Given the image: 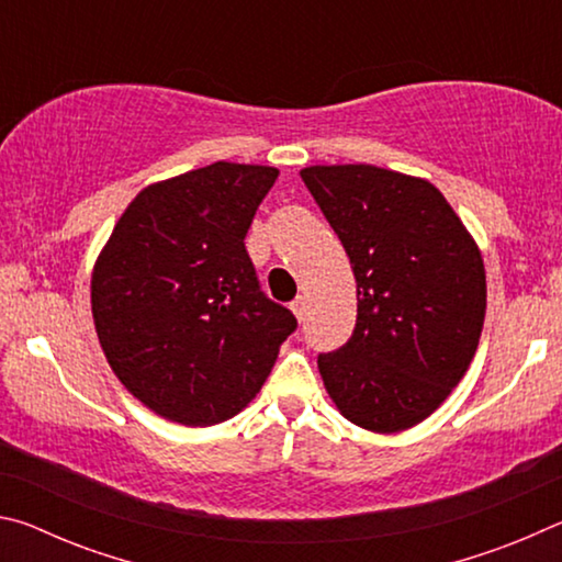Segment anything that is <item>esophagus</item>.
Segmentation results:
<instances>
[{"label": "esophagus", "mask_w": 562, "mask_h": 562, "mask_svg": "<svg viewBox=\"0 0 562 562\" xmlns=\"http://www.w3.org/2000/svg\"><path fill=\"white\" fill-rule=\"evenodd\" d=\"M290 310L294 312V317L302 319L304 317V310H307V297H304V294H300V297H294L292 304H290Z\"/></svg>", "instance_id": "1"}]
</instances>
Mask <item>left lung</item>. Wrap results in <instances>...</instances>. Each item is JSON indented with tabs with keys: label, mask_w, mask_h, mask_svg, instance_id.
I'll use <instances>...</instances> for the list:
<instances>
[{
	"label": "left lung",
	"mask_w": 562,
	"mask_h": 562,
	"mask_svg": "<svg viewBox=\"0 0 562 562\" xmlns=\"http://www.w3.org/2000/svg\"><path fill=\"white\" fill-rule=\"evenodd\" d=\"M300 176L345 247L357 280V325L319 355L339 414L398 434L439 408L469 372L486 317V268L441 190L367 164Z\"/></svg>",
	"instance_id": "obj_1"
}]
</instances>
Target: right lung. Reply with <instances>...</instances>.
Returning a JSON list of instances; mask_svg holds the SVG:
<instances>
[{"mask_svg":"<svg viewBox=\"0 0 562 562\" xmlns=\"http://www.w3.org/2000/svg\"><path fill=\"white\" fill-rule=\"evenodd\" d=\"M280 170L217 160L133 198L91 272V315L119 382L183 426L252 402L297 319L260 292L245 235Z\"/></svg>","mask_w":562,"mask_h":562,"instance_id":"add662e5","label":"right lung"}]
</instances>
